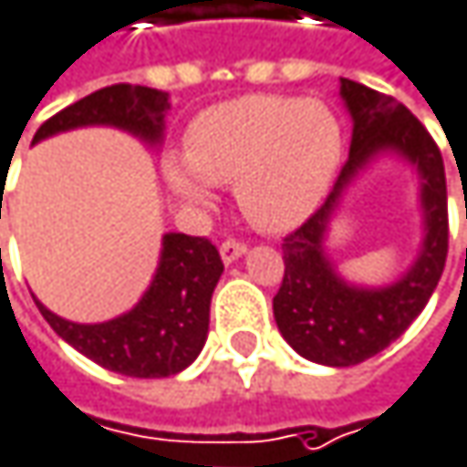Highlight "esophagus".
Masks as SVG:
<instances>
[{"mask_svg": "<svg viewBox=\"0 0 467 467\" xmlns=\"http://www.w3.org/2000/svg\"><path fill=\"white\" fill-rule=\"evenodd\" d=\"M247 253V244L242 242V239H225L223 244H220V255H223V261L225 264H231V261H236V258H242Z\"/></svg>", "mask_w": 467, "mask_h": 467, "instance_id": "34e87169", "label": "esophagus"}]
</instances>
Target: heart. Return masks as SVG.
Returning a JSON list of instances; mask_svg holds the SVG:
<instances>
[{
	"label": "heart",
	"instance_id": "b5f03b06",
	"mask_svg": "<svg viewBox=\"0 0 467 467\" xmlns=\"http://www.w3.org/2000/svg\"><path fill=\"white\" fill-rule=\"evenodd\" d=\"M340 160L343 130L324 103L253 95L195 119L187 157H168L165 179L190 203H209L212 184L234 182L253 225L288 231L324 201Z\"/></svg>",
	"mask_w": 467,
	"mask_h": 467
}]
</instances>
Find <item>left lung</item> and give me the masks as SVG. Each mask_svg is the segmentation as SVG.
Here are the masks:
<instances>
[{
    "mask_svg": "<svg viewBox=\"0 0 467 467\" xmlns=\"http://www.w3.org/2000/svg\"><path fill=\"white\" fill-rule=\"evenodd\" d=\"M340 95L353 117L350 154L327 201L283 239V283L275 321L288 346L310 361L350 367L391 346L430 302L449 253V206L443 157L427 127L391 95L343 78ZM394 148L417 162L425 182L428 239L414 269L394 286L364 292L346 286L323 255L328 214L352 173L378 150Z\"/></svg>",
    "mask_w": 467,
    "mask_h": 467,
    "instance_id": "obj_1",
    "label": "left lung"
}]
</instances>
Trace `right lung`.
<instances>
[{
    "label": "right lung",
    "mask_w": 467,
    "mask_h": 467,
    "mask_svg": "<svg viewBox=\"0 0 467 467\" xmlns=\"http://www.w3.org/2000/svg\"><path fill=\"white\" fill-rule=\"evenodd\" d=\"M168 95L138 84H114L46 119L35 140L84 124H114L146 140H160ZM223 275V258L206 236L168 234L160 269L143 299L109 324H70L40 302L51 329L92 361L130 378H168L195 361L209 332V302Z\"/></svg>",
    "instance_id": "1"
}]
</instances>
